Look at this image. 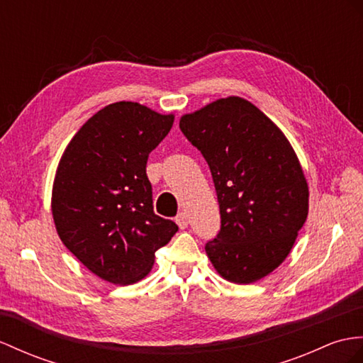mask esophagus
I'll use <instances>...</instances> for the list:
<instances>
[{
	"mask_svg": "<svg viewBox=\"0 0 363 363\" xmlns=\"http://www.w3.org/2000/svg\"><path fill=\"white\" fill-rule=\"evenodd\" d=\"M175 222H177V225H179L182 229H184L188 226V216L184 214V212H179V214H177V217H175Z\"/></svg>",
	"mask_w": 363,
	"mask_h": 363,
	"instance_id": "esophagus-1",
	"label": "esophagus"
}]
</instances>
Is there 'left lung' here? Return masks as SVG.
Wrapping results in <instances>:
<instances>
[{
  "label": "left lung",
  "instance_id": "1",
  "mask_svg": "<svg viewBox=\"0 0 363 363\" xmlns=\"http://www.w3.org/2000/svg\"><path fill=\"white\" fill-rule=\"evenodd\" d=\"M180 129L209 166L220 231L206 245L220 276L252 284L286 259L308 216V184L281 130L250 101L217 100Z\"/></svg>",
  "mask_w": 363,
  "mask_h": 363
}]
</instances>
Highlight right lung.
<instances>
[{
  "mask_svg": "<svg viewBox=\"0 0 363 363\" xmlns=\"http://www.w3.org/2000/svg\"><path fill=\"white\" fill-rule=\"evenodd\" d=\"M174 123L146 106L120 101L87 120L61 157L52 214L66 248L113 285L151 271L155 251L179 231L154 212L147 157Z\"/></svg>",
  "mask_w": 363,
  "mask_h": 363,
  "instance_id": "obj_1",
  "label": "right lung"
}]
</instances>
